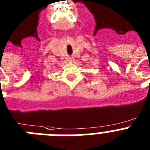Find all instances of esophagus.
<instances>
[{"instance_id": "34e87169", "label": "esophagus", "mask_w": 150, "mask_h": 150, "mask_svg": "<svg viewBox=\"0 0 150 150\" xmlns=\"http://www.w3.org/2000/svg\"><path fill=\"white\" fill-rule=\"evenodd\" d=\"M69 61H71V62L74 61V59H71H71H69Z\"/></svg>"}]
</instances>
